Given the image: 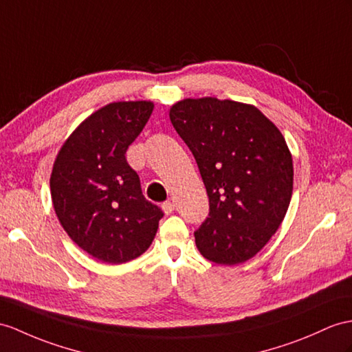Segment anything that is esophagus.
Here are the masks:
<instances>
[{"label": "esophagus", "mask_w": 352, "mask_h": 352, "mask_svg": "<svg viewBox=\"0 0 352 352\" xmlns=\"http://www.w3.org/2000/svg\"><path fill=\"white\" fill-rule=\"evenodd\" d=\"M161 208L166 212V215H170V213L175 210V204H173V201H164L161 204Z\"/></svg>", "instance_id": "1"}]
</instances>
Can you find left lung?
I'll return each mask as SVG.
<instances>
[{
    "label": "left lung",
    "instance_id": "obj_1",
    "mask_svg": "<svg viewBox=\"0 0 352 352\" xmlns=\"http://www.w3.org/2000/svg\"><path fill=\"white\" fill-rule=\"evenodd\" d=\"M170 121L190 148L209 197V215L194 231L200 254L234 265L276 233L293 194V158L284 135L250 104L186 98Z\"/></svg>",
    "mask_w": 352,
    "mask_h": 352
}]
</instances>
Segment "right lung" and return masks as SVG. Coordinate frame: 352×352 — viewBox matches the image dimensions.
I'll return each instance as SVG.
<instances>
[{"label":"right lung","instance_id":"obj_1","mask_svg":"<svg viewBox=\"0 0 352 352\" xmlns=\"http://www.w3.org/2000/svg\"><path fill=\"white\" fill-rule=\"evenodd\" d=\"M152 110L151 101L110 102L79 125L55 160L50 194L56 217L72 241L102 263L142 255L164 217L144 199L125 157Z\"/></svg>","mask_w":352,"mask_h":352}]
</instances>
